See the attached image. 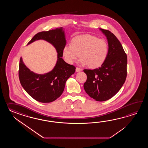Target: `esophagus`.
Instances as JSON below:
<instances>
[{"instance_id":"34e87169","label":"esophagus","mask_w":148,"mask_h":148,"mask_svg":"<svg viewBox=\"0 0 148 148\" xmlns=\"http://www.w3.org/2000/svg\"><path fill=\"white\" fill-rule=\"evenodd\" d=\"M82 69L81 68H78V67H77V68H76V69H75V71L77 72V73H78V72H80V71H82Z\"/></svg>"}]
</instances>
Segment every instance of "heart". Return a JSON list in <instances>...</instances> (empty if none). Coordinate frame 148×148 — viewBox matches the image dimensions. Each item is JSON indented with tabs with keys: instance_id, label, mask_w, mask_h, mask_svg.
<instances>
[{
	"instance_id": "obj_1",
	"label": "heart",
	"mask_w": 148,
	"mask_h": 148,
	"mask_svg": "<svg viewBox=\"0 0 148 148\" xmlns=\"http://www.w3.org/2000/svg\"><path fill=\"white\" fill-rule=\"evenodd\" d=\"M108 44L103 39L90 34L82 35L73 38L72 44H67L63 49L66 62H75L80 57L82 64H88L90 68H97L103 64L107 59Z\"/></svg>"
}]
</instances>
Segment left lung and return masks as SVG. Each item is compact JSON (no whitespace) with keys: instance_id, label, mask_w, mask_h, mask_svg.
Listing matches in <instances>:
<instances>
[{"instance_id":"obj_1","label":"left lung","mask_w":148,"mask_h":148,"mask_svg":"<svg viewBox=\"0 0 148 148\" xmlns=\"http://www.w3.org/2000/svg\"><path fill=\"white\" fill-rule=\"evenodd\" d=\"M99 29L107 38L108 56L101 67L84 70L87 77L84 88L90 97L103 101L116 94L125 82L127 60L122 44L114 34L108 30Z\"/></svg>"}]
</instances>
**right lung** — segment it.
<instances>
[{
	"label": "right lung",
	"mask_w": 148,
	"mask_h": 148,
	"mask_svg": "<svg viewBox=\"0 0 148 148\" xmlns=\"http://www.w3.org/2000/svg\"><path fill=\"white\" fill-rule=\"evenodd\" d=\"M39 40L47 41L56 48L58 53L57 63L50 72L37 74L25 66L21 57L18 72L19 81L25 91L36 101L50 103L62 95L67 79L75 73V68L62 59L63 47L66 43L62 27L39 32L27 45Z\"/></svg>",
	"instance_id": "1"
}]
</instances>
